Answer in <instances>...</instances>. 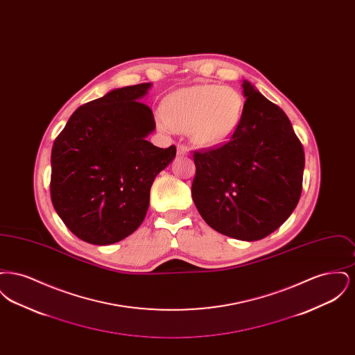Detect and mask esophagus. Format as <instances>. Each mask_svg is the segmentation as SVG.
I'll return each mask as SVG.
<instances>
[{
    "mask_svg": "<svg viewBox=\"0 0 355 355\" xmlns=\"http://www.w3.org/2000/svg\"><path fill=\"white\" fill-rule=\"evenodd\" d=\"M189 152H190V150H189V148L185 146V145H181V144H180V145L177 146V153H178V155H187Z\"/></svg>",
    "mask_w": 355,
    "mask_h": 355,
    "instance_id": "34e87169",
    "label": "esophagus"
}]
</instances>
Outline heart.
Returning <instances> with one entry per match:
<instances>
[{
    "instance_id": "obj_1",
    "label": "heart",
    "mask_w": 355,
    "mask_h": 355,
    "mask_svg": "<svg viewBox=\"0 0 355 355\" xmlns=\"http://www.w3.org/2000/svg\"><path fill=\"white\" fill-rule=\"evenodd\" d=\"M245 113L242 94L229 86L198 84L173 92L164 101V113L157 117L165 133L189 132L201 148L227 142L239 129Z\"/></svg>"
}]
</instances>
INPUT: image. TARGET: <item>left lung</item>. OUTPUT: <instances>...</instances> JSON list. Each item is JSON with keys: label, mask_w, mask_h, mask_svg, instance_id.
I'll list each match as a JSON object with an SVG mask.
<instances>
[{"label": "left lung", "mask_w": 355, "mask_h": 355, "mask_svg": "<svg viewBox=\"0 0 355 355\" xmlns=\"http://www.w3.org/2000/svg\"><path fill=\"white\" fill-rule=\"evenodd\" d=\"M243 119L225 145L194 152L191 196L205 222L223 236L258 241L300 201L304 153L285 112L243 80Z\"/></svg>", "instance_id": "left-lung-1"}]
</instances>
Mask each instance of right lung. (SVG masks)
Wrapping results in <instances>:
<instances>
[{
  "mask_svg": "<svg viewBox=\"0 0 355 355\" xmlns=\"http://www.w3.org/2000/svg\"><path fill=\"white\" fill-rule=\"evenodd\" d=\"M150 83L114 89L80 106L51 149V197L69 230L87 243L112 245L145 220L150 187L177 149H161L152 109L141 98Z\"/></svg>",
  "mask_w": 355,
  "mask_h": 355,
  "instance_id": "right-lung-1",
  "label": "right lung"
}]
</instances>
